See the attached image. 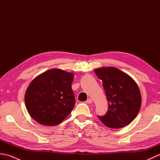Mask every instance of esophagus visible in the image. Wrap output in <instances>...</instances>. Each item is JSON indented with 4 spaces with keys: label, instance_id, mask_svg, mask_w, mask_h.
Returning <instances> with one entry per match:
<instances>
[{
    "label": "esophagus",
    "instance_id": "1",
    "mask_svg": "<svg viewBox=\"0 0 160 160\" xmlns=\"http://www.w3.org/2000/svg\"><path fill=\"white\" fill-rule=\"evenodd\" d=\"M86 102H87V104L92 103V102H93V100L91 99V98H89V99H88V100L86 101Z\"/></svg>",
    "mask_w": 160,
    "mask_h": 160
}]
</instances>
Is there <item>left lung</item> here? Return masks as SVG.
Returning a JSON list of instances; mask_svg holds the SVG:
<instances>
[{"instance_id":"obj_1","label":"left lung","mask_w":160,"mask_h":160,"mask_svg":"<svg viewBox=\"0 0 160 160\" xmlns=\"http://www.w3.org/2000/svg\"><path fill=\"white\" fill-rule=\"evenodd\" d=\"M102 81L108 108L103 116H98L108 128H120L129 124L136 118L142 103L137 83L128 74L113 67L94 69Z\"/></svg>"}]
</instances>
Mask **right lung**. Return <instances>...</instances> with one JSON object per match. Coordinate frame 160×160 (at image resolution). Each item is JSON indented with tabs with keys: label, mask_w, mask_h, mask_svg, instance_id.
<instances>
[{
	"label": "right lung",
	"mask_w": 160,
	"mask_h": 160,
	"mask_svg": "<svg viewBox=\"0 0 160 160\" xmlns=\"http://www.w3.org/2000/svg\"><path fill=\"white\" fill-rule=\"evenodd\" d=\"M73 76L72 73L52 69L35 78L25 96L30 116L42 125L55 126L62 122L76 103L71 89Z\"/></svg>",
	"instance_id": "obj_1"
}]
</instances>
